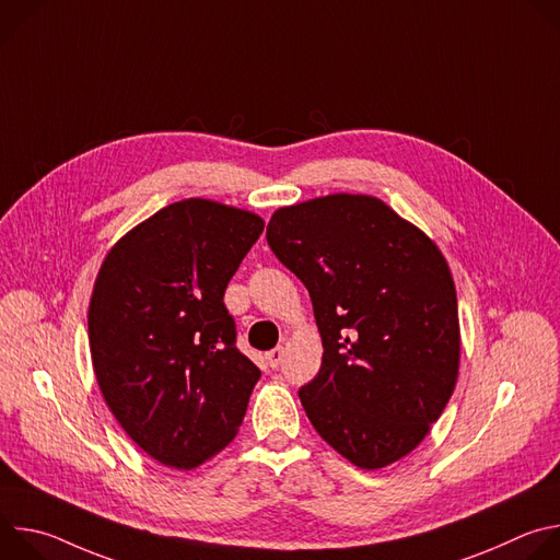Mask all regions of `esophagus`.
Segmentation results:
<instances>
[{"label":"esophagus","mask_w":560,"mask_h":560,"mask_svg":"<svg viewBox=\"0 0 560 560\" xmlns=\"http://www.w3.org/2000/svg\"><path fill=\"white\" fill-rule=\"evenodd\" d=\"M266 361H268V365H270L272 370H277V368L281 365V361H283V348L279 346V348L266 352Z\"/></svg>","instance_id":"34e87169"}]
</instances>
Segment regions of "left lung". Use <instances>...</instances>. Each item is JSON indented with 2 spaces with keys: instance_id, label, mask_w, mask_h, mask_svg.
<instances>
[{
  "instance_id": "left-lung-1",
  "label": "left lung",
  "mask_w": 560,
  "mask_h": 560,
  "mask_svg": "<svg viewBox=\"0 0 560 560\" xmlns=\"http://www.w3.org/2000/svg\"><path fill=\"white\" fill-rule=\"evenodd\" d=\"M268 246L310 292L324 343L299 389L326 443L361 469L410 454L458 376L456 288L432 238L370 195L279 208Z\"/></svg>"
}]
</instances>
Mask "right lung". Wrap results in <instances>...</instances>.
I'll list each match as a JSON object with an SVG mask.
<instances>
[{"label": "right lung", "instance_id": "add662e5", "mask_svg": "<svg viewBox=\"0 0 560 560\" xmlns=\"http://www.w3.org/2000/svg\"><path fill=\"white\" fill-rule=\"evenodd\" d=\"M264 232L255 212L184 199L126 232L89 305L106 406L154 460L192 469L246 417L259 368L236 348L228 281Z\"/></svg>", "mask_w": 560, "mask_h": 560}]
</instances>
